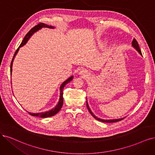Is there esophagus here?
<instances>
[{
  "instance_id": "esophagus-1",
  "label": "esophagus",
  "mask_w": 155,
  "mask_h": 155,
  "mask_svg": "<svg viewBox=\"0 0 155 155\" xmlns=\"http://www.w3.org/2000/svg\"><path fill=\"white\" fill-rule=\"evenodd\" d=\"M86 73H87V72L85 71V70H81V71H80V74H82V75H84V76H85V74H87ZM86 75H87V74H86Z\"/></svg>"
}]
</instances>
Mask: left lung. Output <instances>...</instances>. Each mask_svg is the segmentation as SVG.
Returning <instances> with one entry per match:
<instances>
[{
    "label": "left lung",
    "mask_w": 155,
    "mask_h": 155,
    "mask_svg": "<svg viewBox=\"0 0 155 155\" xmlns=\"http://www.w3.org/2000/svg\"><path fill=\"white\" fill-rule=\"evenodd\" d=\"M131 44H132V46L133 47L137 50V51H139V53L142 55V53H141V51H140V48H139V44H138V42L137 41V40L134 38V39H133V41H132V42H131ZM86 105H87V109H88V110H89V112H90V114H91V115H92V116L94 117V118H95L96 119H97L98 120V121H101V122H104V123H115V122H117V121H121V120H123V119H124V118H121V119H111V120H106V119H100V118H98L97 117H96L94 115V114L91 112V109H90V108L89 107V105H88V104H87V101H86Z\"/></svg>",
    "instance_id": "left-lung-1"
}]
</instances>
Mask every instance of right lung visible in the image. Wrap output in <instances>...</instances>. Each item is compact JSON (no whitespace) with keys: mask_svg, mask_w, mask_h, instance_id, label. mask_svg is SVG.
<instances>
[{"mask_svg":"<svg viewBox=\"0 0 155 155\" xmlns=\"http://www.w3.org/2000/svg\"><path fill=\"white\" fill-rule=\"evenodd\" d=\"M43 27H47V28H54V27H52V26H50V25H48L47 24H43V23H40V24H38L37 25H36L35 27H34L33 28H32L31 29L28 31V32L26 34L24 40H23L21 43L20 44V45L19 46V47L17 48V50H16L15 53L13 55V59L12 61H11V71H12V65H13V60H14V58L15 55H16L17 52H18V51L19 50V48L21 47H23V46L25 45L26 44V43L27 42V41L28 40V39L30 38V37L32 35V34L38 31V30L41 29V28ZM73 76L70 77L69 78H68L66 81H64V82H63L61 87H60V98H59V101L58 102V104H57L54 108H53L52 109L50 110H48V111H47V112H39V113H31V112H28V114H30V115L31 116H36V117H42V118H44V117H51L54 116L55 114H56L57 112H58L61 109V108L62 107V105H63V89H64L65 85L70 82V81H72L73 79Z\"/></svg>","mask_w":155,"mask_h":155,"instance_id":"add662e5","label":"right lung"}]
</instances>
